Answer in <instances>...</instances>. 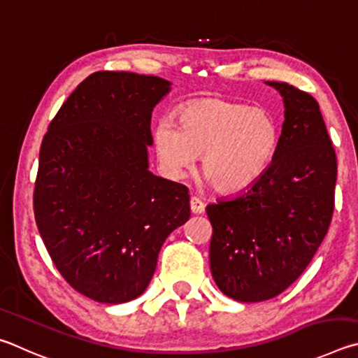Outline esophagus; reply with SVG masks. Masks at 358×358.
Returning <instances> with one entry per match:
<instances>
[{
	"instance_id": "1",
	"label": "esophagus",
	"mask_w": 358,
	"mask_h": 358,
	"mask_svg": "<svg viewBox=\"0 0 358 358\" xmlns=\"http://www.w3.org/2000/svg\"><path fill=\"white\" fill-rule=\"evenodd\" d=\"M190 210H192V214L201 215V214H204L206 206H204V203H203L199 198L192 196V198H190Z\"/></svg>"
}]
</instances>
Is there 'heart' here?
<instances>
[{
  "instance_id": "b5f03b06",
  "label": "heart",
  "mask_w": 358,
  "mask_h": 358,
  "mask_svg": "<svg viewBox=\"0 0 358 358\" xmlns=\"http://www.w3.org/2000/svg\"><path fill=\"white\" fill-rule=\"evenodd\" d=\"M278 125L262 106L199 99L178 113V129L163 121L154 146L168 174H184L201 155V173L217 192L236 193L255 184L271 163Z\"/></svg>"
}]
</instances>
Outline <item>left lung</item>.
<instances>
[{
    "label": "left lung",
    "mask_w": 358,
    "mask_h": 358,
    "mask_svg": "<svg viewBox=\"0 0 358 358\" xmlns=\"http://www.w3.org/2000/svg\"><path fill=\"white\" fill-rule=\"evenodd\" d=\"M285 100L272 163L255 184L208 206L210 271L224 296L262 302L289 287L327 234L335 209L336 154L311 94L267 81Z\"/></svg>",
    "instance_id": "obj_1"
}]
</instances>
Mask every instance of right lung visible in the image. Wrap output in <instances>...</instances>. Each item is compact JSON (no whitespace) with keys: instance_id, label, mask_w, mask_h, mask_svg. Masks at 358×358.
I'll return each mask as SVG.
<instances>
[{"instance_id":"1","label":"right lung","mask_w":358,"mask_h":358,"mask_svg":"<svg viewBox=\"0 0 358 358\" xmlns=\"http://www.w3.org/2000/svg\"><path fill=\"white\" fill-rule=\"evenodd\" d=\"M169 81L94 72L48 125L33 206L69 285L100 303L141 296L166 237L190 218L189 189L148 171L150 116Z\"/></svg>"}]
</instances>
